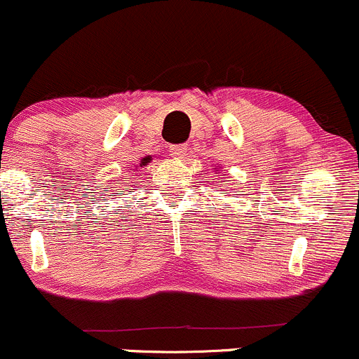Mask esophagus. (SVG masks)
Masks as SVG:
<instances>
[{
  "label": "esophagus",
  "mask_w": 359,
  "mask_h": 359,
  "mask_svg": "<svg viewBox=\"0 0 359 359\" xmlns=\"http://www.w3.org/2000/svg\"><path fill=\"white\" fill-rule=\"evenodd\" d=\"M186 149H187L186 144H172L170 153L173 158H182V156L186 155Z\"/></svg>",
  "instance_id": "obj_1"
}]
</instances>
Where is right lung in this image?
Segmentation results:
<instances>
[{"mask_svg":"<svg viewBox=\"0 0 359 359\" xmlns=\"http://www.w3.org/2000/svg\"><path fill=\"white\" fill-rule=\"evenodd\" d=\"M144 163H147V161H144V160H143V165H144Z\"/></svg>","mask_w":359,"mask_h":359,"instance_id":"1","label":"right lung"}]
</instances>
